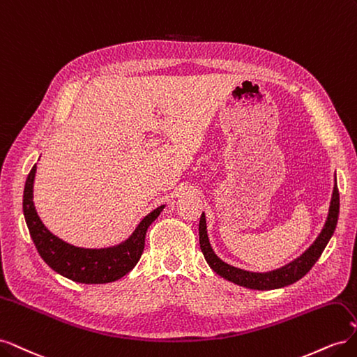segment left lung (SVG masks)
<instances>
[{
	"mask_svg": "<svg viewBox=\"0 0 357 357\" xmlns=\"http://www.w3.org/2000/svg\"><path fill=\"white\" fill-rule=\"evenodd\" d=\"M338 214H340V192H338L337 183H335L328 219L325 226H323L320 235L317 236V240L311 244V247L305 253H302L298 259H295L294 262L287 264L283 268H278L275 271L250 273L223 262L222 259H219L218 255L213 252V248L210 245L208 235H207V223H205L204 213L201 214V220H199V245H201L205 261H207V264L211 266L213 271L218 273L220 277L229 280V282L235 284H240L248 289H256V290L280 289L289 284H294L295 282H298V280L304 277L312 266H314L317 259L321 256L326 244L329 243L335 228H337Z\"/></svg>",
	"mask_w": 357,
	"mask_h": 357,
	"instance_id": "8db88e82",
	"label": "left lung"
}]
</instances>
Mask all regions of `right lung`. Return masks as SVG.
Instances as JSON below:
<instances>
[{"instance_id":"1","label":"right lung","mask_w":357,"mask_h":357,"mask_svg":"<svg viewBox=\"0 0 357 357\" xmlns=\"http://www.w3.org/2000/svg\"><path fill=\"white\" fill-rule=\"evenodd\" d=\"M37 165L29 171L24 190V215L40 256L53 271L73 282L84 284L112 283L122 278L137 265L144 250L146 232L153 220L158 219L165 205H160L139 222L132 235L123 243L109 248H82L71 245L53 235L43 222L32 201Z\"/></svg>"}]
</instances>
